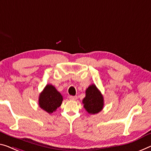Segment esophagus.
Instances as JSON below:
<instances>
[{"instance_id":"34e87169","label":"esophagus","mask_w":151,"mask_h":151,"mask_svg":"<svg viewBox=\"0 0 151 151\" xmlns=\"http://www.w3.org/2000/svg\"><path fill=\"white\" fill-rule=\"evenodd\" d=\"M69 99L71 100V101H76V100L78 99V97L76 96H69Z\"/></svg>"}]
</instances>
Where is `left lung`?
<instances>
[{
	"instance_id": "left-lung-1",
	"label": "left lung",
	"mask_w": 151,
	"mask_h": 151,
	"mask_svg": "<svg viewBox=\"0 0 151 151\" xmlns=\"http://www.w3.org/2000/svg\"><path fill=\"white\" fill-rule=\"evenodd\" d=\"M82 103L88 113L96 114L103 109L104 99L96 86L92 84L86 90V96Z\"/></svg>"
}]
</instances>
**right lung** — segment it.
Segmentation results:
<instances>
[{
	"instance_id": "obj_1",
	"label": "right lung",
	"mask_w": 151,
	"mask_h": 151,
	"mask_svg": "<svg viewBox=\"0 0 151 151\" xmlns=\"http://www.w3.org/2000/svg\"><path fill=\"white\" fill-rule=\"evenodd\" d=\"M62 101L61 94L52 85L47 84L40 94L38 103L41 109L50 114L61 105Z\"/></svg>"
}]
</instances>
